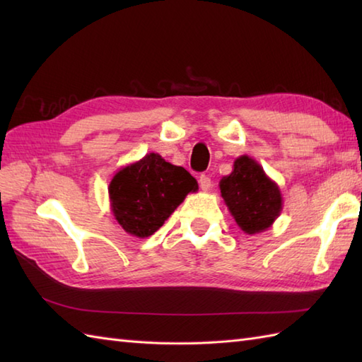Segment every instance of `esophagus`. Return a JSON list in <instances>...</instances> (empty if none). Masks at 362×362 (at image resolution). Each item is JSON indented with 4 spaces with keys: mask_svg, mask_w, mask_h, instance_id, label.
I'll list each match as a JSON object with an SVG mask.
<instances>
[{
    "mask_svg": "<svg viewBox=\"0 0 362 362\" xmlns=\"http://www.w3.org/2000/svg\"><path fill=\"white\" fill-rule=\"evenodd\" d=\"M199 185H201L202 191H209L211 188V179L209 175L202 174L201 177H199Z\"/></svg>",
    "mask_w": 362,
    "mask_h": 362,
    "instance_id": "1",
    "label": "esophagus"
}]
</instances>
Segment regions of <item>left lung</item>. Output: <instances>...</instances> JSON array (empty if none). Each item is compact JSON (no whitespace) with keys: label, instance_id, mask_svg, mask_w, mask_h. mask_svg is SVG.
I'll return each instance as SVG.
<instances>
[{"label":"left lung","instance_id":"obj_1","mask_svg":"<svg viewBox=\"0 0 362 362\" xmlns=\"http://www.w3.org/2000/svg\"><path fill=\"white\" fill-rule=\"evenodd\" d=\"M219 188L230 214L244 233L266 232L280 216L283 197L279 185L249 156L235 160L233 171L222 177Z\"/></svg>","mask_w":362,"mask_h":362}]
</instances>
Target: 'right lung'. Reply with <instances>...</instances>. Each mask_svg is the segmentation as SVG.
<instances>
[{
	"label": "right lung",
	"instance_id": "1",
	"mask_svg": "<svg viewBox=\"0 0 362 362\" xmlns=\"http://www.w3.org/2000/svg\"><path fill=\"white\" fill-rule=\"evenodd\" d=\"M197 189L196 179L185 168L151 152L113 175L109 185L110 210L126 233L148 238Z\"/></svg>",
	"mask_w": 362,
	"mask_h": 362
}]
</instances>
